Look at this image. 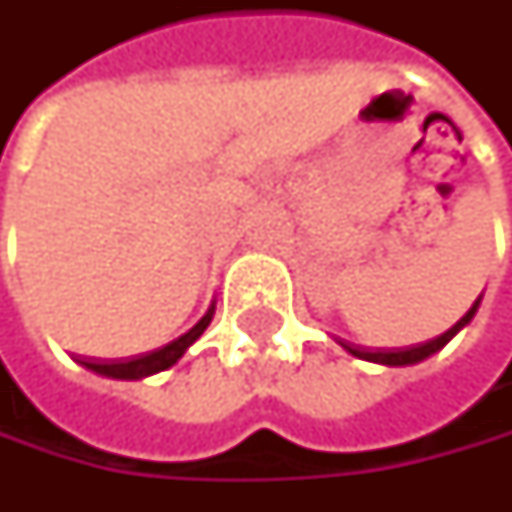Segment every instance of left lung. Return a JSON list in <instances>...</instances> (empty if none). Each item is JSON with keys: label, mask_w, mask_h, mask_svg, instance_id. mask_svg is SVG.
<instances>
[{"label": "left lung", "mask_w": 512, "mask_h": 512, "mask_svg": "<svg viewBox=\"0 0 512 512\" xmlns=\"http://www.w3.org/2000/svg\"><path fill=\"white\" fill-rule=\"evenodd\" d=\"M482 305V296L473 302V307L464 313L462 319L456 322V325L450 327L447 333L442 336H436V339H430V342L424 344H416V347H404V350H359V347H353V344H344L342 347L350 353V356H356V359H364V362H373V364H384V367H407V364H419L424 362L427 356H433V353H439L444 344L450 342L462 327L470 325V319L476 316V310Z\"/></svg>", "instance_id": "obj_1"}]
</instances>
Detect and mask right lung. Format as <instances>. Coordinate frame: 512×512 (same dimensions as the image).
<instances>
[{"label":"right lung","instance_id":"add662e5","mask_svg":"<svg viewBox=\"0 0 512 512\" xmlns=\"http://www.w3.org/2000/svg\"><path fill=\"white\" fill-rule=\"evenodd\" d=\"M213 313H216V305L207 307L205 316H202L196 325L190 327L187 333H182L179 339H173V342L165 344V347L153 350V353L136 356V359H128V362H90V359H82V364H85L88 370H93V373L105 376V379H122V382L148 379V376L159 373V370H168V367H173V364L185 356L187 347L196 342V339H199V336L207 330L210 319H213Z\"/></svg>","mask_w":512,"mask_h":512}]
</instances>
